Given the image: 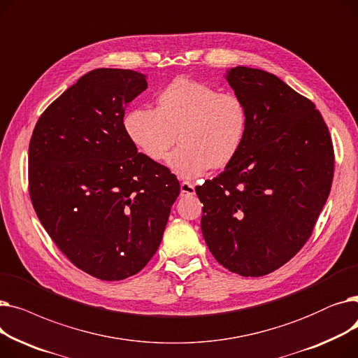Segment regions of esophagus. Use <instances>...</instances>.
<instances>
[{"instance_id": "34e87169", "label": "esophagus", "mask_w": 358, "mask_h": 358, "mask_svg": "<svg viewBox=\"0 0 358 358\" xmlns=\"http://www.w3.org/2000/svg\"><path fill=\"white\" fill-rule=\"evenodd\" d=\"M180 187H181V194L182 196H193L196 193L194 185L192 182H189V181H182Z\"/></svg>"}]
</instances>
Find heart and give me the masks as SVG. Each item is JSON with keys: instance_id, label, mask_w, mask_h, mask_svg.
Segmentation results:
<instances>
[{"instance_id": "b5f03b06", "label": "heart", "mask_w": 358, "mask_h": 358, "mask_svg": "<svg viewBox=\"0 0 358 358\" xmlns=\"http://www.w3.org/2000/svg\"><path fill=\"white\" fill-rule=\"evenodd\" d=\"M248 127L250 111L239 96L190 78H176L161 88L157 108L135 107L123 119L126 136L150 161H164L178 135L181 146L168 165L187 180L231 164Z\"/></svg>"}]
</instances>
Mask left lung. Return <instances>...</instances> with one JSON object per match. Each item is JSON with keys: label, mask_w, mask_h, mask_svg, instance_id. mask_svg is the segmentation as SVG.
<instances>
[{"label": "left lung", "mask_w": 358, "mask_h": 358, "mask_svg": "<svg viewBox=\"0 0 358 358\" xmlns=\"http://www.w3.org/2000/svg\"><path fill=\"white\" fill-rule=\"evenodd\" d=\"M227 80L248 107L250 127L224 171L196 187L201 234L224 268L259 277L310 238L331 192L334 146L315 104L275 75L236 66Z\"/></svg>", "instance_id": "8db88e82"}]
</instances>
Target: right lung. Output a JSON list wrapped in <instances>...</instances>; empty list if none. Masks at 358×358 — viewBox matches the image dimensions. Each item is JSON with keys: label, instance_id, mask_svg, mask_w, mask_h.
Wrapping results in <instances>:
<instances>
[{"label": "right lung", "instance_id": "obj_1", "mask_svg": "<svg viewBox=\"0 0 358 358\" xmlns=\"http://www.w3.org/2000/svg\"><path fill=\"white\" fill-rule=\"evenodd\" d=\"M146 87L131 69L90 71L42 113L29 145L37 217L75 267L106 281L148 264L180 194L177 177L124 134L126 106Z\"/></svg>", "mask_w": 358, "mask_h": 358}]
</instances>
